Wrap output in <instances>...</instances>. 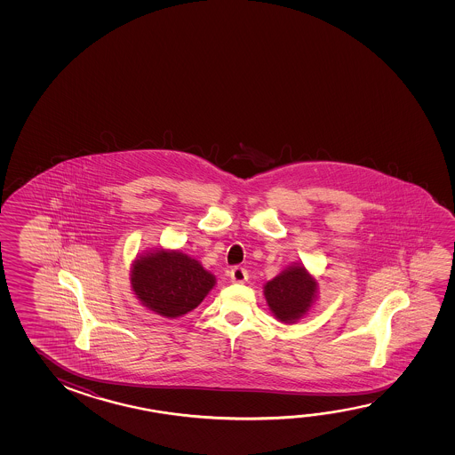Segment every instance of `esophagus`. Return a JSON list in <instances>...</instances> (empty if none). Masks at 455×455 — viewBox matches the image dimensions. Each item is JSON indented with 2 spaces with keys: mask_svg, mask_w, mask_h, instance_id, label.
I'll use <instances>...</instances> for the list:
<instances>
[{
  "mask_svg": "<svg viewBox=\"0 0 455 455\" xmlns=\"http://www.w3.org/2000/svg\"><path fill=\"white\" fill-rule=\"evenodd\" d=\"M231 283H246L247 275L246 268H243V267H235V268L230 271Z\"/></svg>",
  "mask_w": 455,
  "mask_h": 455,
  "instance_id": "1",
  "label": "esophagus"
}]
</instances>
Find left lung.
<instances>
[{
    "mask_svg": "<svg viewBox=\"0 0 455 455\" xmlns=\"http://www.w3.org/2000/svg\"><path fill=\"white\" fill-rule=\"evenodd\" d=\"M317 283L305 267H291L265 285L269 309L281 322L291 323L305 315L313 305Z\"/></svg>",
    "mask_w": 455,
    "mask_h": 455,
    "instance_id": "left-lung-1",
    "label": "left lung"
}]
</instances>
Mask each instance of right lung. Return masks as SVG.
Returning <instances> with one entry per match:
<instances>
[{
    "mask_svg": "<svg viewBox=\"0 0 455 455\" xmlns=\"http://www.w3.org/2000/svg\"><path fill=\"white\" fill-rule=\"evenodd\" d=\"M214 283V275L182 252L148 253L132 269V287L142 305L172 319L195 309Z\"/></svg>",
    "mask_w": 455,
    "mask_h": 455,
    "instance_id": "add662e5",
    "label": "right lung"
}]
</instances>
